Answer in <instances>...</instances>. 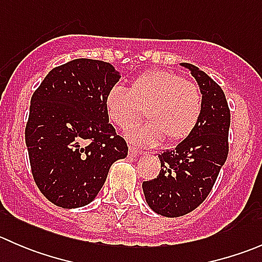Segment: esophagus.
Here are the masks:
<instances>
[{
  "label": "esophagus",
  "instance_id": "1",
  "mask_svg": "<svg viewBox=\"0 0 262 262\" xmlns=\"http://www.w3.org/2000/svg\"><path fill=\"white\" fill-rule=\"evenodd\" d=\"M139 155H143V152H142V150H139L138 148L129 146V156H130V157H137V156H139Z\"/></svg>",
  "mask_w": 262,
  "mask_h": 262
}]
</instances>
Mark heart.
<instances>
[{
  "instance_id": "1",
  "label": "heart",
  "mask_w": 262,
  "mask_h": 262,
  "mask_svg": "<svg viewBox=\"0 0 262 262\" xmlns=\"http://www.w3.org/2000/svg\"><path fill=\"white\" fill-rule=\"evenodd\" d=\"M107 120L125 130L141 120L146 110L148 123L128 132L134 144L156 146L163 138L168 143L186 139L199 124L203 94L194 81L167 70H153L132 82L129 90L114 86L105 96Z\"/></svg>"
}]
</instances>
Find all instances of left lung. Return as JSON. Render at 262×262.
Segmentation results:
<instances>
[{
    "mask_svg": "<svg viewBox=\"0 0 262 262\" xmlns=\"http://www.w3.org/2000/svg\"><path fill=\"white\" fill-rule=\"evenodd\" d=\"M181 66L189 68L202 90V118L186 139L158 156L162 168L157 179L142 184L150 209L170 218L192 212L207 199L229 148L231 113L223 90L195 66Z\"/></svg>",
    "mask_w": 262,
    "mask_h": 262,
    "instance_id": "1",
    "label": "left lung"
}]
</instances>
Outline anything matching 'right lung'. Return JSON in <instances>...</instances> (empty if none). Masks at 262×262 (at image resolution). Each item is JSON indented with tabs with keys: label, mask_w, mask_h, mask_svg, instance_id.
Returning <instances> with one entry per match:
<instances>
[{
	"label": "right lung",
	"mask_w": 262,
	"mask_h": 262,
	"mask_svg": "<svg viewBox=\"0 0 262 262\" xmlns=\"http://www.w3.org/2000/svg\"><path fill=\"white\" fill-rule=\"evenodd\" d=\"M119 78L110 63L80 58L53 68L31 96L25 128L31 173L58 207L91 203L110 166L128 155L104 105Z\"/></svg>",
	"instance_id": "right-lung-1"
}]
</instances>
